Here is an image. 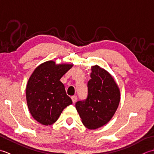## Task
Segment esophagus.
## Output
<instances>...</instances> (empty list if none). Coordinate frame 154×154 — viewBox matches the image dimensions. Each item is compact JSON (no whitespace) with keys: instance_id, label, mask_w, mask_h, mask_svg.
I'll return each mask as SVG.
<instances>
[{"instance_id":"34e87169","label":"esophagus","mask_w":154,"mask_h":154,"mask_svg":"<svg viewBox=\"0 0 154 154\" xmlns=\"http://www.w3.org/2000/svg\"><path fill=\"white\" fill-rule=\"evenodd\" d=\"M71 98H72V102H73L74 103L77 101V97H76V96H72V97H71Z\"/></svg>"}]
</instances>
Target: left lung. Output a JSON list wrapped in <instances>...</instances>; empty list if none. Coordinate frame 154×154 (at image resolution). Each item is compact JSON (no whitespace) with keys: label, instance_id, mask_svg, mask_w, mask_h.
<instances>
[{"label":"left lung","instance_id":"8db88e82","mask_svg":"<svg viewBox=\"0 0 154 154\" xmlns=\"http://www.w3.org/2000/svg\"><path fill=\"white\" fill-rule=\"evenodd\" d=\"M88 82V96L76 103L84 126L95 130L111 120L120 101V92L114 78L99 66H92Z\"/></svg>","mask_w":154,"mask_h":154}]
</instances>
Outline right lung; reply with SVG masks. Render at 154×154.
<instances>
[{"instance_id":"add662e5","label":"right lung","mask_w":154,"mask_h":154,"mask_svg":"<svg viewBox=\"0 0 154 154\" xmlns=\"http://www.w3.org/2000/svg\"><path fill=\"white\" fill-rule=\"evenodd\" d=\"M73 64H56L49 60L39 65L26 88L28 108L34 120L48 125L57 121L63 109L72 103L60 80Z\"/></svg>"}]
</instances>
